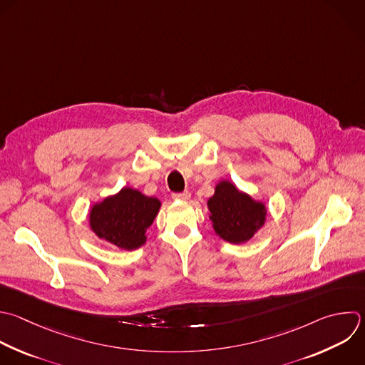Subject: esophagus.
<instances>
[{"instance_id":"obj_1","label":"esophagus","mask_w":365,"mask_h":365,"mask_svg":"<svg viewBox=\"0 0 365 365\" xmlns=\"http://www.w3.org/2000/svg\"><path fill=\"white\" fill-rule=\"evenodd\" d=\"M190 197H191L190 191H184V192H174V194H173V198H174V200H182V201H187V200H190Z\"/></svg>"}]
</instances>
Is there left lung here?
I'll return each instance as SVG.
<instances>
[{"instance_id":"obj_1","label":"left lung","mask_w":365,"mask_h":365,"mask_svg":"<svg viewBox=\"0 0 365 365\" xmlns=\"http://www.w3.org/2000/svg\"><path fill=\"white\" fill-rule=\"evenodd\" d=\"M208 208L215 232L232 244L248 241L265 221V207L228 181L217 185Z\"/></svg>"}]
</instances>
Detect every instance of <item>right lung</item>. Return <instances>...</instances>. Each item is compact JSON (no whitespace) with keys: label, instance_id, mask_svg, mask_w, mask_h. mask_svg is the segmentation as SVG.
Listing matches in <instances>:
<instances>
[{"label":"right lung","instance_id":"right-lung-1","mask_svg":"<svg viewBox=\"0 0 365 365\" xmlns=\"http://www.w3.org/2000/svg\"><path fill=\"white\" fill-rule=\"evenodd\" d=\"M160 205L157 198L125 187L117 195L93 207L90 224L100 238L123 250H135L145 242V231L153 224Z\"/></svg>","mask_w":365,"mask_h":365}]
</instances>
